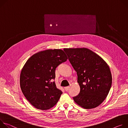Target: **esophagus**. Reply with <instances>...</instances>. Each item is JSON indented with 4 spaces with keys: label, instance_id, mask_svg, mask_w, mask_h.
<instances>
[{
    "label": "esophagus",
    "instance_id": "1",
    "mask_svg": "<svg viewBox=\"0 0 128 128\" xmlns=\"http://www.w3.org/2000/svg\"><path fill=\"white\" fill-rule=\"evenodd\" d=\"M69 88H70L69 86H66V87L64 88V90H65L66 91H68L69 90Z\"/></svg>",
    "mask_w": 128,
    "mask_h": 128
}]
</instances>
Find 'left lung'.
Returning a JSON list of instances; mask_svg holds the SVG:
<instances>
[{
    "instance_id": "obj_1",
    "label": "left lung",
    "mask_w": 128,
    "mask_h": 128,
    "mask_svg": "<svg viewBox=\"0 0 128 128\" xmlns=\"http://www.w3.org/2000/svg\"><path fill=\"white\" fill-rule=\"evenodd\" d=\"M77 72L79 94L75 102L86 109L98 107L105 100L112 84L110 68L101 56L86 48H64Z\"/></svg>"
}]
</instances>
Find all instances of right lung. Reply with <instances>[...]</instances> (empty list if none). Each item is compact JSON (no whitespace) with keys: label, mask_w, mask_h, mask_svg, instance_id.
I'll use <instances>...</instances> for the list:
<instances>
[{"label":"right lung","mask_w":128,"mask_h":128,"mask_svg":"<svg viewBox=\"0 0 128 128\" xmlns=\"http://www.w3.org/2000/svg\"><path fill=\"white\" fill-rule=\"evenodd\" d=\"M67 60L62 50L48 49L34 54L24 65L20 76V88L27 100L36 109L48 110L58 101L62 92L53 81L55 70Z\"/></svg>","instance_id":"add662e5"}]
</instances>
